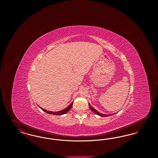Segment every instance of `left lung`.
<instances>
[{
    "mask_svg": "<svg viewBox=\"0 0 158 158\" xmlns=\"http://www.w3.org/2000/svg\"><path fill=\"white\" fill-rule=\"evenodd\" d=\"M89 108H90L91 111H92V112H94V113H95V114L98 115H99V116H101V117H108V116L110 115V114H104L99 113L97 110H96L93 106H92L89 104ZM116 114V113H114V114H112L114 115V114Z\"/></svg>",
    "mask_w": 158,
    "mask_h": 158,
    "instance_id": "8db88e82",
    "label": "left lung"
}]
</instances>
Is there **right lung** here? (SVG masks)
<instances>
[{
    "instance_id": "obj_1",
    "label": "right lung",
    "mask_w": 158,
    "mask_h": 158,
    "mask_svg": "<svg viewBox=\"0 0 158 158\" xmlns=\"http://www.w3.org/2000/svg\"><path fill=\"white\" fill-rule=\"evenodd\" d=\"M73 102H72L71 104H70L69 105L67 106L66 108H64V110H61V111H56V112H53V111H48V110H46L45 109H44V108H41V106H39V107L43 110V111H44V112L45 113H48V114H53V115H63V114H66V113H68L70 110V109L72 108V105H73Z\"/></svg>"
}]
</instances>
